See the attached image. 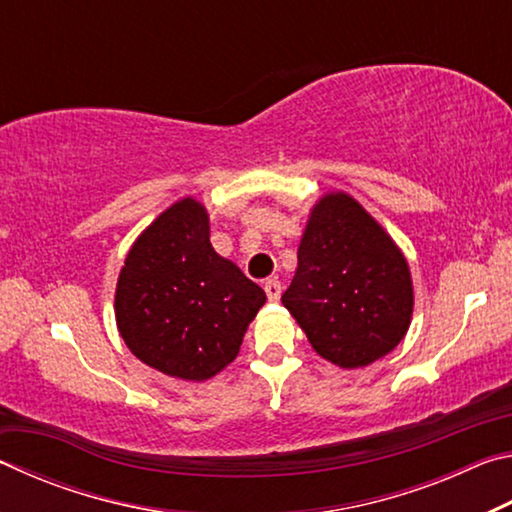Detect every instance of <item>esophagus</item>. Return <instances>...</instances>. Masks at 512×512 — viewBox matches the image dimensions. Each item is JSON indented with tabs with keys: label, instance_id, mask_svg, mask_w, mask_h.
<instances>
[{
	"label": "esophagus",
	"instance_id": "34e87169",
	"mask_svg": "<svg viewBox=\"0 0 512 512\" xmlns=\"http://www.w3.org/2000/svg\"><path fill=\"white\" fill-rule=\"evenodd\" d=\"M264 291H266L268 300L277 302V300H280V296H282V284L277 282V280H266L264 282Z\"/></svg>",
	"mask_w": 512,
	"mask_h": 512
}]
</instances>
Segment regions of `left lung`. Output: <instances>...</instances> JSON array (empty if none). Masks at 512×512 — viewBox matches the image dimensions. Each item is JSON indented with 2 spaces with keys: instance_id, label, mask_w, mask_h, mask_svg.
<instances>
[{
  "instance_id": "1",
  "label": "left lung",
  "mask_w": 512,
  "mask_h": 512,
  "mask_svg": "<svg viewBox=\"0 0 512 512\" xmlns=\"http://www.w3.org/2000/svg\"><path fill=\"white\" fill-rule=\"evenodd\" d=\"M282 305L320 357L345 370L366 368L409 332L411 268L357 198L327 192L309 212Z\"/></svg>"
}]
</instances>
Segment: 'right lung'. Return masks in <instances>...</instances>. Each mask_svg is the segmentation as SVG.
<instances>
[{
  "instance_id": "obj_1",
  "label": "right lung",
  "mask_w": 512,
  "mask_h": 512,
  "mask_svg": "<svg viewBox=\"0 0 512 512\" xmlns=\"http://www.w3.org/2000/svg\"><path fill=\"white\" fill-rule=\"evenodd\" d=\"M266 293L210 244V214L185 196L133 241L115 289L119 336L162 375L205 381L237 359Z\"/></svg>"
}]
</instances>
